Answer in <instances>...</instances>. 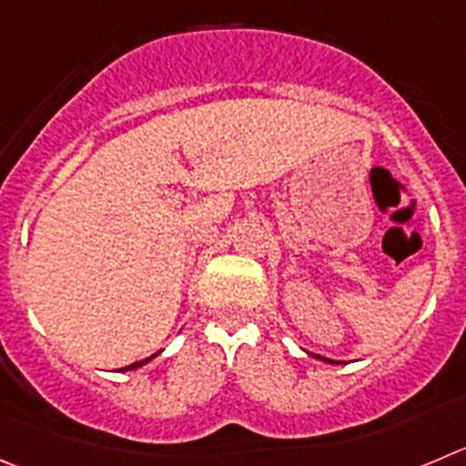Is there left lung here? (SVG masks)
<instances>
[{
    "mask_svg": "<svg viewBox=\"0 0 466 466\" xmlns=\"http://www.w3.org/2000/svg\"><path fill=\"white\" fill-rule=\"evenodd\" d=\"M317 359H321V360H326V363H336V360H331V359H324V356H317Z\"/></svg>",
    "mask_w": 466,
    "mask_h": 466,
    "instance_id": "8db88e82",
    "label": "left lung"
}]
</instances>
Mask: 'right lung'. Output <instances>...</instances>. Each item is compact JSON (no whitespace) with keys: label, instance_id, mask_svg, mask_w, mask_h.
<instances>
[{"label":"right lung","instance_id":"obj_1","mask_svg":"<svg viewBox=\"0 0 466 466\" xmlns=\"http://www.w3.org/2000/svg\"><path fill=\"white\" fill-rule=\"evenodd\" d=\"M147 360H151V359H145V360H140V363H133V365H128V368H124V370H133V368H140V365H145Z\"/></svg>","mask_w":466,"mask_h":466}]
</instances>
